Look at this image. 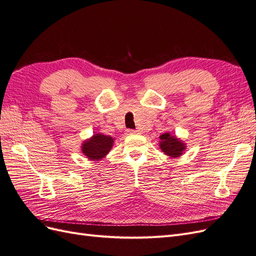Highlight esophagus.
<instances>
[{
    "instance_id": "34e87169",
    "label": "esophagus",
    "mask_w": 256,
    "mask_h": 256,
    "mask_svg": "<svg viewBox=\"0 0 256 256\" xmlns=\"http://www.w3.org/2000/svg\"><path fill=\"white\" fill-rule=\"evenodd\" d=\"M127 134H140L138 132V130H134V129H127Z\"/></svg>"
}]
</instances>
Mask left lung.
<instances>
[{
	"mask_svg": "<svg viewBox=\"0 0 256 256\" xmlns=\"http://www.w3.org/2000/svg\"><path fill=\"white\" fill-rule=\"evenodd\" d=\"M160 150L170 157H180L186 150V144L180 138L171 136L168 132L160 136Z\"/></svg>",
	"mask_w": 256,
	"mask_h": 256,
	"instance_id": "obj_1",
	"label": "left lung"
}]
</instances>
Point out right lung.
<instances>
[{"instance_id": "1", "label": "right lung", "mask_w": 256, "mask_h": 256, "mask_svg": "<svg viewBox=\"0 0 256 256\" xmlns=\"http://www.w3.org/2000/svg\"><path fill=\"white\" fill-rule=\"evenodd\" d=\"M114 138L110 136L96 134L82 144V152L90 160H100L112 148Z\"/></svg>"}]
</instances>
